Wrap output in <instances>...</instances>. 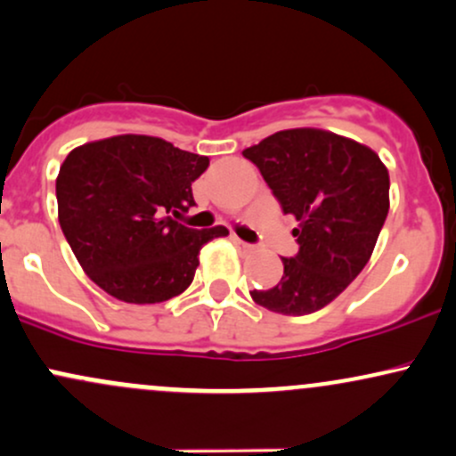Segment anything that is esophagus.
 I'll return each instance as SVG.
<instances>
[{"mask_svg":"<svg viewBox=\"0 0 456 456\" xmlns=\"http://www.w3.org/2000/svg\"><path fill=\"white\" fill-rule=\"evenodd\" d=\"M233 242H235V244H238V246H240V248H244V250H250V248H253V246H250V244H246V242H244V240H240V238H233Z\"/></svg>","mask_w":456,"mask_h":456,"instance_id":"34e87169","label":"esophagus"}]
</instances>
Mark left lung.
I'll return each mask as SVG.
<instances>
[{
    "label": "left lung",
    "instance_id": "1",
    "mask_svg": "<svg viewBox=\"0 0 456 456\" xmlns=\"http://www.w3.org/2000/svg\"><path fill=\"white\" fill-rule=\"evenodd\" d=\"M282 212L300 223V250L282 257L281 281L250 291L282 315L323 308L362 272L390 208V177L379 156L358 141L319 128H291L246 148Z\"/></svg>",
    "mask_w": 456,
    "mask_h": 456
}]
</instances>
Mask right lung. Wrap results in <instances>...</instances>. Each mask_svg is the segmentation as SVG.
<instances>
[{"label": "right lung", "instance_id": "right-lung-1", "mask_svg": "<svg viewBox=\"0 0 456 456\" xmlns=\"http://www.w3.org/2000/svg\"><path fill=\"white\" fill-rule=\"evenodd\" d=\"M208 165V156L145 134L92 141L66 156L55 182L60 227L101 289L156 305L191 285L201 246L229 233L174 218L195 206L191 184Z\"/></svg>", "mask_w": 456, "mask_h": 456}]
</instances>
